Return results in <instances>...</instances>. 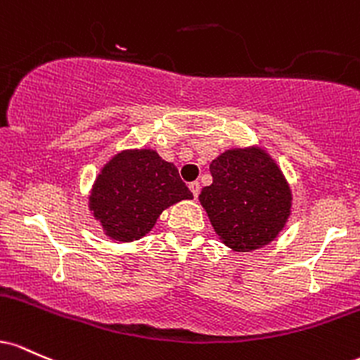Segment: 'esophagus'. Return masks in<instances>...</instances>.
Segmentation results:
<instances>
[{
  "mask_svg": "<svg viewBox=\"0 0 360 360\" xmlns=\"http://www.w3.org/2000/svg\"><path fill=\"white\" fill-rule=\"evenodd\" d=\"M188 188H191V192L193 193V197L197 199V195H199L200 192V184L199 181H192V184H188Z\"/></svg>",
  "mask_w": 360,
  "mask_h": 360,
  "instance_id": "esophagus-1",
  "label": "esophagus"
}]
</instances>
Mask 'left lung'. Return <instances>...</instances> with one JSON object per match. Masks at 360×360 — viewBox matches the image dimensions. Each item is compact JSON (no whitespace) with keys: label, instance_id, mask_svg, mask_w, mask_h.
Listing matches in <instances>:
<instances>
[{"label":"left lung","instance_id":"1","mask_svg":"<svg viewBox=\"0 0 360 360\" xmlns=\"http://www.w3.org/2000/svg\"><path fill=\"white\" fill-rule=\"evenodd\" d=\"M212 184L199 200L219 240L234 252H252L277 238L290 216L292 193L264 149H228L212 160Z\"/></svg>","mask_w":360,"mask_h":360}]
</instances>
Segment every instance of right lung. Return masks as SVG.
Here are the masks:
<instances>
[{
  "label": "right lung",
  "mask_w": 360,
  "mask_h": 360,
  "mask_svg": "<svg viewBox=\"0 0 360 360\" xmlns=\"http://www.w3.org/2000/svg\"><path fill=\"white\" fill-rule=\"evenodd\" d=\"M184 199H193L173 163L153 149H127L102 168L88 207L105 234L117 241L146 236L160 214Z\"/></svg>",
  "instance_id": "add662e5"
}]
</instances>
